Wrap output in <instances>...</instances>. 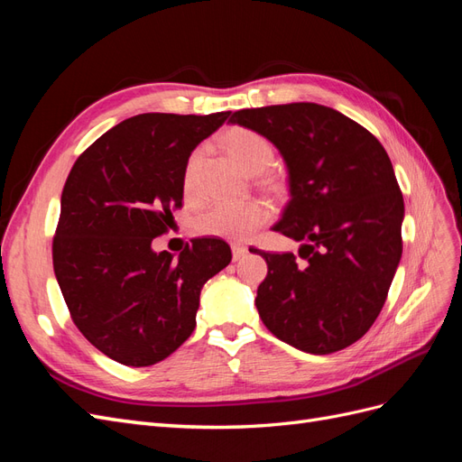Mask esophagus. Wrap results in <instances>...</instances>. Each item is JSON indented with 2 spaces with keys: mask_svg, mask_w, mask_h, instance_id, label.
Instances as JSON below:
<instances>
[{
  "mask_svg": "<svg viewBox=\"0 0 462 462\" xmlns=\"http://www.w3.org/2000/svg\"><path fill=\"white\" fill-rule=\"evenodd\" d=\"M231 250H233V260H235V262H236V260H241V258H245V254L248 253V248H246L245 245H239V243L231 245Z\"/></svg>",
  "mask_w": 462,
  "mask_h": 462,
  "instance_id": "34e87169",
  "label": "esophagus"
}]
</instances>
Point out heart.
<instances>
[{
	"instance_id": "b5f03b06",
	"label": "heart",
	"mask_w": 462,
	"mask_h": 462,
	"mask_svg": "<svg viewBox=\"0 0 462 462\" xmlns=\"http://www.w3.org/2000/svg\"><path fill=\"white\" fill-rule=\"evenodd\" d=\"M229 156L239 163L250 175H260L268 171L273 163V146L263 134L236 127L223 136ZM204 160V148L194 150L185 165L183 185L189 194L197 192L200 167ZM270 219V208L262 200L229 202L221 200L209 204L199 217V229L202 233L221 236L227 241H246L256 229Z\"/></svg>"
}]
</instances>
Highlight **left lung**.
<instances>
[{
	"mask_svg": "<svg viewBox=\"0 0 462 462\" xmlns=\"http://www.w3.org/2000/svg\"><path fill=\"white\" fill-rule=\"evenodd\" d=\"M287 165L289 192L273 231L299 256L258 250L268 275L256 309L277 339L310 355L353 345L380 316L402 254V194L385 148L362 125L312 102L235 111Z\"/></svg>",
	"mask_w": 462,
	"mask_h": 462,
	"instance_id": "left-lung-1",
	"label": "left lung"
}]
</instances>
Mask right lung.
<instances>
[{
  "mask_svg": "<svg viewBox=\"0 0 462 462\" xmlns=\"http://www.w3.org/2000/svg\"><path fill=\"white\" fill-rule=\"evenodd\" d=\"M231 111L141 114L80 153L61 192L53 272L80 333L125 366H152L197 328L200 291L231 262L221 239L153 253L183 202L187 160Z\"/></svg>",
  "mask_w": 462,
  "mask_h": 462,
  "instance_id": "1",
  "label": "right lung"
}]
</instances>
